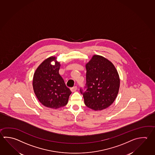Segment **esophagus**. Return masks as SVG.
I'll use <instances>...</instances> for the list:
<instances>
[{
	"mask_svg": "<svg viewBox=\"0 0 155 155\" xmlns=\"http://www.w3.org/2000/svg\"><path fill=\"white\" fill-rule=\"evenodd\" d=\"M77 89V86H74L72 88H71V91H72V92H74Z\"/></svg>",
	"mask_w": 155,
	"mask_h": 155,
	"instance_id": "obj_1",
	"label": "esophagus"
}]
</instances>
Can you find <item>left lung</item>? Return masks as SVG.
<instances>
[{"label": "left lung", "mask_w": 155, "mask_h": 155, "mask_svg": "<svg viewBox=\"0 0 155 155\" xmlns=\"http://www.w3.org/2000/svg\"><path fill=\"white\" fill-rule=\"evenodd\" d=\"M86 91L83 93L85 105L95 111L111 105L120 86L119 74L114 64L102 56L94 55L85 64Z\"/></svg>", "instance_id": "1"}]
</instances>
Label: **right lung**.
Wrapping results in <instances>:
<instances>
[{
    "mask_svg": "<svg viewBox=\"0 0 155 155\" xmlns=\"http://www.w3.org/2000/svg\"><path fill=\"white\" fill-rule=\"evenodd\" d=\"M52 61L55 64H51ZM60 63L55 56H50L36 69L33 78V88L41 104L49 108L57 109L67 105L71 94L58 73Z\"/></svg>",
    "mask_w": 155,
    "mask_h": 155,
    "instance_id": "right-lung-1",
    "label": "right lung"
}]
</instances>
